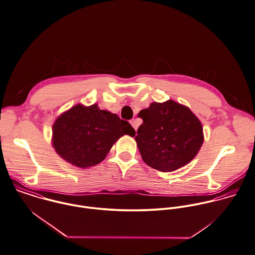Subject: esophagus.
Segmentation results:
<instances>
[{"label": "esophagus", "instance_id": "esophagus-1", "mask_svg": "<svg viewBox=\"0 0 255 255\" xmlns=\"http://www.w3.org/2000/svg\"><path fill=\"white\" fill-rule=\"evenodd\" d=\"M130 123H131V125L133 126V128L135 129V131L138 129V124L136 123V120L135 119H132V120H130Z\"/></svg>", "mask_w": 255, "mask_h": 255}]
</instances>
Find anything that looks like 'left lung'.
Returning <instances> with one entry per match:
<instances>
[{"instance_id": "1", "label": "left lung", "mask_w": 255, "mask_h": 255, "mask_svg": "<svg viewBox=\"0 0 255 255\" xmlns=\"http://www.w3.org/2000/svg\"><path fill=\"white\" fill-rule=\"evenodd\" d=\"M138 116L137 142L143 160L159 171H173L194 158L203 144V128L191 110L173 101L153 102Z\"/></svg>"}]
</instances>
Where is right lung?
<instances>
[{
  "label": "right lung",
  "mask_w": 255,
  "mask_h": 255,
  "mask_svg": "<svg viewBox=\"0 0 255 255\" xmlns=\"http://www.w3.org/2000/svg\"><path fill=\"white\" fill-rule=\"evenodd\" d=\"M135 130L116 114L101 110L97 104H78L62 114L53 125V147L68 162L89 167L100 163L113 144Z\"/></svg>",
  "instance_id": "add662e5"
}]
</instances>
